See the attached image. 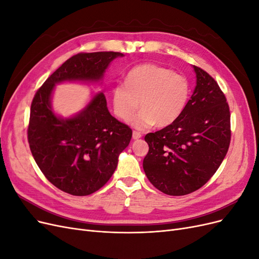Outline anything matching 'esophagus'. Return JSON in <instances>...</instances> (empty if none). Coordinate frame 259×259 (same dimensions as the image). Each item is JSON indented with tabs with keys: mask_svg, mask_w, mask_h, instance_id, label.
<instances>
[{
	"mask_svg": "<svg viewBox=\"0 0 259 259\" xmlns=\"http://www.w3.org/2000/svg\"><path fill=\"white\" fill-rule=\"evenodd\" d=\"M142 134H140L139 132H136V131H134L133 132V139H139V138H142Z\"/></svg>",
	"mask_w": 259,
	"mask_h": 259,
	"instance_id": "esophagus-1",
	"label": "esophagus"
}]
</instances>
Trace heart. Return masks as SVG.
Segmentation results:
<instances>
[{
	"label": "heart",
	"instance_id": "1",
	"mask_svg": "<svg viewBox=\"0 0 259 259\" xmlns=\"http://www.w3.org/2000/svg\"><path fill=\"white\" fill-rule=\"evenodd\" d=\"M190 92L185 75L156 64H143L130 70L124 83L113 86L110 99L114 114L122 121H130L139 105L142 111L132 120L135 127H166L184 113Z\"/></svg>",
	"mask_w": 259,
	"mask_h": 259
}]
</instances>
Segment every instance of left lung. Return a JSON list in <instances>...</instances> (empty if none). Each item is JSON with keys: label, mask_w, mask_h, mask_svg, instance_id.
Wrapping results in <instances>:
<instances>
[{"label": "left lung", "mask_w": 259, "mask_h": 259, "mask_svg": "<svg viewBox=\"0 0 259 259\" xmlns=\"http://www.w3.org/2000/svg\"><path fill=\"white\" fill-rule=\"evenodd\" d=\"M197 86L184 113L169 126L149 133L143 166L150 183L168 195L189 194L204 186L228 152L230 110L217 82L193 66Z\"/></svg>", "instance_id": "left-lung-1"}]
</instances>
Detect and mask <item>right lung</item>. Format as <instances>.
Masks as SVG:
<instances>
[{
    "instance_id": "1",
    "label": "right lung",
    "mask_w": 259,
    "mask_h": 259,
    "mask_svg": "<svg viewBox=\"0 0 259 259\" xmlns=\"http://www.w3.org/2000/svg\"><path fill=\"white\" fill-rule=\"evenodd\" d=\"M119 56L123 54L74 55L43 83L31 104L27 131L31 153L49 182L69 194L84 197L105 186L133 132L108 111L103 93L94 96L82 112L64 120L52 110V92L59 82L101 80L109 64Z\"/></svg>"
}]
</instances>
